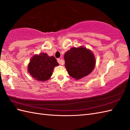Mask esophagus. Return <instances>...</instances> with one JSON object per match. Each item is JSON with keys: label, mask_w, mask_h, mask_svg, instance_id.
Segmentation results:
<instances>
[{"label": "esophagus", "mask_w": 130, "mask_h": 130, "mask_svg": "<svg viewBox=\"0 0 130 130\" xmlns=\"http://www.w3.org/2000/svg\"><path fill=\"white\" fill-rule=\"evenodd\" d=\"M57 62L60 63V64H61V65L64 64V61H61V60L60 59H57Z\"/></svg>", "instance_id": "34e87169"}]
</instances>
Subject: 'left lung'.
Here are the masks:
<instances>
[{"label":"left lung","instance_id":"obj_1","mask_svg":"<svg viewBox=\"0 0 130 130\" xmlns=\"http://www.w3.org/2000/svg\"><path fill=\"white\" fill-rule=\"evenodd\" d=\"M64 59L68 74L76 80L89 74L95 65L93 52L82 46L71 48L65 54Z\"/></svg>","mask_w":130,"mask_h":130}]
</instances>
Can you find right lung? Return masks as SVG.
Segmentation results:
<instances>
[{
	"instance_id": "1",
	"label": "right lung",
	"mask_w": 130,
	"mask_h": 130,
	"mask_svg": "<svg viewBox=\"0 0 130 130\" xmlns=\"http://www.w3.org/2000/svg\"><path fill=\"white\" fill-rule=\"evenodd\" d=\"M58 65L59 63L54 56L41 53L32 57L28 65V71L35 79L44 82L50 78L54 67Z\"/></svg>"
}]
</instances>
